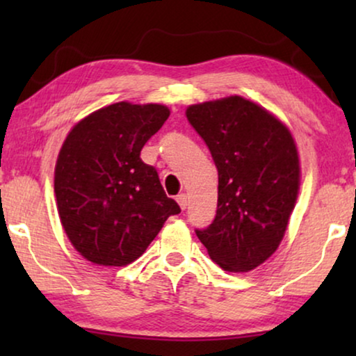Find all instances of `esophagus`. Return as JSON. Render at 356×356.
<instances>
[{
    "label": "esophagus",
    "mask_w": 356,
    "mask_h": 356,
    "mask_svg": "<svg viewBox=\"0 0 356 356\" xmlns=\"http://www.w3.org/2000/svg\"><path fill=\"white\" fill-rule=\"evenodd\" d=\"M177 201H178L179 207H181L183 211L188 207V196H186V194H184V193L179 194V196H177Z\"/></svg>",
    "instance_id": "esophagus-1"
}]
</instances>
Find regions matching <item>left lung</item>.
Masks as SVG:
<instances>
[{"instance_id": "obj_1", "label": "left lung", "mask_w": 356, "mask_h": 356, "mask_svg": "<svg viewBox=\"0 0 356 356\" xmlns=\"http://www.w3.org/2000/svg\"><path fill=\"white\" fill-rule=\"evenodd\" d=\"M186 118L218 172L217 213L196 230L228 272L256 269L274 254L300 189V159L286 126L240 95L191 105Z\"/></svg>"}]
</instances>
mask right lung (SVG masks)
I'll use <instances>...</instances> for the list:
<instances>
[{
  "instance_id": "1",
  "label": "right lung",
  "mask_w": 356,
  "mask_h": 356,
  "mask_svg": "<svg viewBox=\"0 0 356 356\" xmlns=\"http://www.w3.org/2000/svg\"><path fill=\"white\" fill-rule=\"evenodd\" d=\"M170 116L165 105L118 102L81 120L58 154L55 194L72 246L100 266L143 256L170 216L157 170L140 160L144 144Z\"/></svg>"
}]
</instances>
